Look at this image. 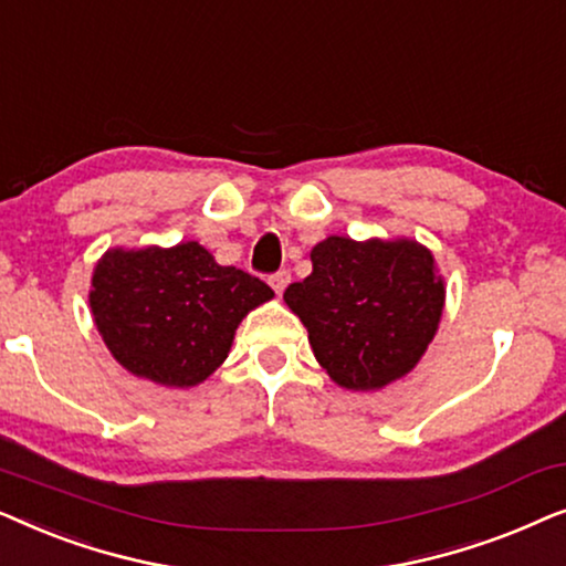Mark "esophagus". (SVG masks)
<instances>
[{"mask_svg": "<svg viewBox=\"0 0 566 566\" xmlns=\"http://www.w3.org/2000/svg\"><path fill=\"white\" fill-rule=\"evenodd\" d=\"M289 283H291V273L289 270H281V273H275V275H270V285H273V291L277 293V296H281V293L289 289Z\"/></svg>", "mask_w": 566, "mask_h": 566, "instance_id": "1", "label": "esophagus"}]
</instances>
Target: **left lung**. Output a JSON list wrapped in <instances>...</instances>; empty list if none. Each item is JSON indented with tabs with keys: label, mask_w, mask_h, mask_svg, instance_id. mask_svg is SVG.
<instances>
[{
	"label": "left lung",
	"mask_w": 566,
	"mask_h": 566,
	"mask_svg": "<svg viewBox=\"0 0 566 566\" xmlns=\"http://www.w3.org/2000/svg\"><path fill=\"white\" fill-rule=\"evenodd\" d=\"M283 301L308 332L314 358L347 391H378L405 378L436 337L446 283L415 239L327 237L312 275Z\"/></svg>",
	"instance_id": "1"
}]
</instances>
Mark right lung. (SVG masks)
Here are the masks:
<instances>
[{
	"label": "right lung",
	"mask_w": 566,
	"mask_h": 566,
	"mask_svg": "<svg viewBox=\"0 0 566 566\" xmlns=\"http://www.w3.org/2000/svg\"><path fill=\"white\" fill-rule=\"evenodd\" d=\"M260 277L219 265L198 242L107 250L92 270L90 308L130 376L190 389L227 360L234 332L273 298Z\"/></svg>",
	"instance_id": "add662e5"
}]
</instances>
